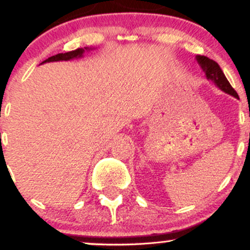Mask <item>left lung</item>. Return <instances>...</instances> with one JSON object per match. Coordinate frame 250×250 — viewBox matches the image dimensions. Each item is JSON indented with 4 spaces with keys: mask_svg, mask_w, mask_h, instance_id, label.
<instances>
[{
    "mask_svg": "<svg viewBox=\"0 0 250 250\" xmlns=\"http://www.w3.org/2000/svg\"><path fill=\"white\" fill-rule=\"evenodd\" d=\"M196 61L200 64V67L202 68V70L205 71L207 80L213 82L217 88L221 89L222 91H225L226 94H229V95L239 99L237 93L234 90V88L231 87L230 83H229L227 77L225 76V74H223L222 69H221L220 65L217 64L216 62L208 59L207 56L201 55L196 56Z\"/></svg>",
    "mask_w": 250,
    "mask_h": 250,
    "instance_id": "obj_1",
    "label": "left lung"
}]
</instances>
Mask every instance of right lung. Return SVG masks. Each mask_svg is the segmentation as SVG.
<instances>
[{"mask_svg": "<svg viewBox=\"0 0 250 250\" xmlns=\"http://www.w3.org/2000/svg\"><path fill=\"white\" fill-rule=\"evenodd\" d=\"M91 50V48L84 47V48H79V49L73 50V51H68V53H61V54H57V55H54L47 59L45 61H43L41 64L43 63H47V62H57V61H70V60H75V59H80V57L83 56V54L85 51Z\"/></svg>", "mask_w": 250, "mask_h": 250, "instance_id": "1", "label": "right lung"}]
</instances>
